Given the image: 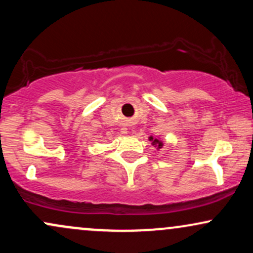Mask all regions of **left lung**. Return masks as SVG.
<instances>
[{
    "instance_id": "1",
    "label": "left lung",
    "mask_w": 253,
    "mask_h": 253,
    "mask_svg": "<svg viewBox=\"0 0 253 253\" xmlns=\"http://www.w3.org/2000/svg\"><path fill=\"white\" fill-rule=\"evenodd\" d=\"M151 139H152V144H153V145H156V146H158V147L163 146V144H162V141H159L158 139H153V138H151Z\"/></svg>"
}]
</instances>
